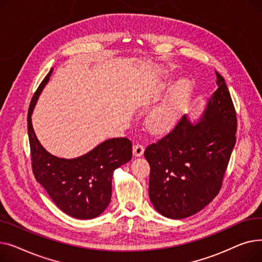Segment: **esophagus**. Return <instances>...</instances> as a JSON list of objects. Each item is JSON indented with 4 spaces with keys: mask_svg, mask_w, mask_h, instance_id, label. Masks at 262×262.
<instances>
[{
    "mask_svg": "<svg viewBox=\"0 0 262 262\" xmlns=\"http://www.w3.org/2000/svg\"><path fill=\"white\" fill-rule=\"evenodd\" d=\"M144 150H145L144 146L140 143H137L133 146V155L135 157H141V156L144 155Z\"/></svg>",
    "mask_w": 262,
    "mask_h": 262,
    "instance_id": "1",
    "label": "esophagus"
}]
</instances>
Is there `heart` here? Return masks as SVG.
I'll return each instance as SVG.
<instances>
[{
	"mask_svg": "<svg viewBox=\"0 0 262 262\" xmlns=\"http://www.w3.org/2000/svg\"><path fill=\"white\" fill-rule=\"evenodd\" d=\"M190 93L191 86L188 82L180 83L168 100L150 114L148 118L150 130L156 133H163L171 129L179 120Z\"/></svg>",
	"mask_w": 262,
	"mask_h": 262,
	"instance_id": "1",
	"label": "heart"
}]
</instances>
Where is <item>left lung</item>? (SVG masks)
Masks as SVG:
<instances>
[{"label": "left lung", "instance_id": "left-lung-1", "mask_svg": "<svg viewBox=\"0 0 262 262\" xmlns=\"http://www.w3.org/2000/svg\"><path fill=\"white\" fill-rule=\"evenodd\" d=\"M196 125L183 115L176 127L150 144L149 196L156 209L171 219L187 218L216 196L236 144V110L223 77Z\"/></svg>", "mask_w": 262, "mask_h": 262}]
</instances>
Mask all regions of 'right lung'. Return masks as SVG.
I'll list each match as a JSON object with an SVG mask.
<instances>
[{
    "label": "right lung",
    "mask_w": 262,
    "mask_h": 262,
    "mask_svg": "<svg viewBox=\"0 0 262 262\" xmlns=\"http://www.w3.org/2000/svg\"><path fill=\"white\" fill-rule=\"evenodd\" d=\"M52 72L40 83L28 107L27 129L33 172L63 212L77 219H92L109 205L113 171L131 160L132 143L126 137L111 138L73 160L60 159L46 151L34 132L32 113Z\"/></svg>",
    "instance_id": "1"
}]
</instances>
